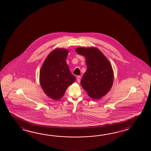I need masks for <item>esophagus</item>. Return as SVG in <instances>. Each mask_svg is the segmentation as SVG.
Wrapping results in <instances>:
<instances>
[{
    "mask_svg": "<svg viewBox=\"0 0 151 151\" xmlns=\"http://www.w3.org/2000/svg\"><path fill=\"white\" fill-rule=\"evenodd\" d=\"M80 79H81V77H80V76H77V81H78V83H80Z\"/></svg>",
    "mask_w": 151,
    "mask_h": 151,
    "instance_id": "34e87169",
    "label": "esophagus"
}]
</instances>
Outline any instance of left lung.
<instances>
[{"label": "left lung", "mask_w": 151, "mask_h": 151, "mask_svg": "<svg viewBox=\"0 0 151 151\" xmlns=\"http://www.w3.org/2000/svg\"><path fill=\"white\" fill-rule=\"evenodd\" d=\"M76 51L86 58L87 70L81 80V86L91 98H101L112 86L113 72L111 64L97 48L79 47Z\"/></svg>", "instance_id": "1"}]
</instances>
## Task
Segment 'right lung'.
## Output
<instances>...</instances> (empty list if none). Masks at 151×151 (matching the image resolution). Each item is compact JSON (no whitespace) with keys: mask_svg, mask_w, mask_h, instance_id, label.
Segmentation results:
<instances>
[{"mask_svg":"<svg viewBox=\"0 0 151 151\" xmlns=\"http://www.w3.org/2000/svg\"><path fill=\"white\" fill-rule=\"evenodd\" d=\"M67 50L59 48L51 52L45 59L40 72V83L45 94L52 99L61 98L76 78L66 63Z\"/></svg>","mask_w":151,"mask_h":151,"instance_id":"1","label":"right lung"}]
</instances>
